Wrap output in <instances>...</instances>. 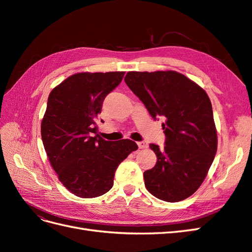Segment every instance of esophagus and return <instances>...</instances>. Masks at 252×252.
Listing matches in <instances>:
<instances>
[{"label":"esophagus","mask_w":252,"mask_h":252,"mask_svg":"<svg viewBox=\"0 0 252 252\" xmlns=\"http://www.w3.org/2000/svg\"><path fill=\"white\" fill-rule=\"evenodd\" d=\"M138 146L140 149H144V148H147L148 144L145 141H141V142H138Z\"/></svg>","instance_id":"34e87169"}]
</instances>
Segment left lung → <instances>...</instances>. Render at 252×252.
Returning a JSON list of instances; mask_svg holds the SVG:
<instances>
[{"mask_svg":"<svg viewBox=\"0 0 252 252\" xmlns=\"http://www.w3.org/2000/svg\"><path fill=\"white\" fill-rule=\"evenodd\" d=\"M125 83L150 116L163 118L165 146L149 147L157 164L144 172L148 191L159 200L180 202L205 180L218 148L212 106L206 91L177 71H129Z\"/></svg>","mask_w":252,"mask_h":252,"instance_id":"left-lung-1","label":"left lung"}]
</instances>
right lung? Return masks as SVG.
Returning <instances> with one entry per match:
<instances>
[{
  "label": "right lung",
  "mask_w": 252,
  "mask_h": 252,
  "mask_svg": "<svg viewBox=\"0 0 252 252\" xmlns=\"http://www.w3.org/2000/svg\"><path fill=\"white\" fill-rule=\"evenodd\" d=\"M124 71L81 72L52 89L41 125L45 151L61 183L80 197L100 196L113 186L121 162L138 149L131 140L105 141L96 117Z\"/></svg>",
  "instance_id": "right-lung-1"
}]
</instances>
